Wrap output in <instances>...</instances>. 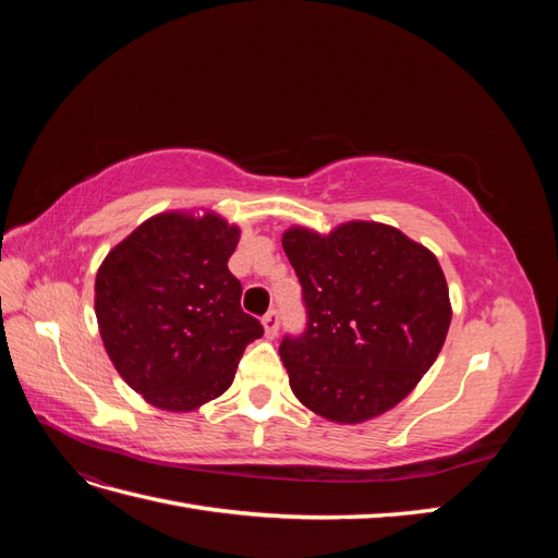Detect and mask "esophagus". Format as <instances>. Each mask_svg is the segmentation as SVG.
Segmentation results:
<instances>
[{"label":"esophagus","instance_id":"1","mask_svg":"<svg viewBox=\"0 0 558 558\" xmlns=\"http://www.w3.org/2000/svg\"><path fill=\"white\" fill-rule=\"evenodd\" d=\"M263 326H265V335L267 337H277V332H279V312L277 310H269L263 316Z\"/></svg>","mask_w":558,"mask_h":558}]
</instances>
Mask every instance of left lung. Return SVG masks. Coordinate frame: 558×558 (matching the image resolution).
Wrapping results in <instances>:
<instances>
[{
  "label": "left lung",
  "mask_w": 558,
  "mask_h": 558,
  "mask_svg": "<svg viewBox=\"0 0 558 558\" xmlns=\"http://www.w3.org/2000/svg\"><path fill=\"white\" fill-rule=\"evenodd\" d=\"M307 326L279 356L295 398L337 424H361L408 396L440 353L449 289L433 253L391 226L283 232Z\"/></svg>",
  "instance_id": "obj_1"
}]
</instances>
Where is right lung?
<instances>
[{
  "label": "right lung",
  "mask_w": 558,
  "mask_h": 558,
  "mask_svg": "<svg viewBox=\"0 0 558 558\" xmlns=\"http://www.w3.org/2000/svg\"><path fill=\"white\" fill-rule=\"evenodd\" d=\"M240 228L221 216L158 214L97 269L95 314L113 367L146 402L191 412L228 391L263 337L228 269Z\"/></svg>",
  "instance_id": "obj_1"
}]
</instances>
